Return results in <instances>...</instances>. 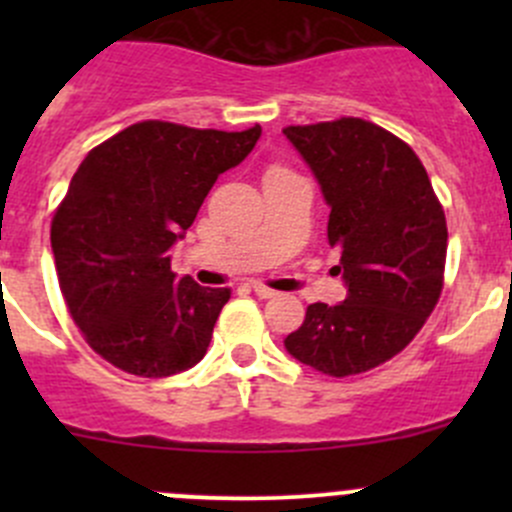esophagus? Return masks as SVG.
I'll use <instances>...</instances> for the list:
<instances>
[{"label":"esophagus","mask_w":512,"mask_h":512,"mask_svg":"<svg viewBox=\"0 0 512 512\" xmlns=\"http://www.w3.org/2000/svg\"><path fill=\"white\" fill-rule=\"evenodd\" d=\"M252 292L257 294V297L260 299H270V297H275V289H270V287H265V285H260V282H255V285H252Z\"/></svg>","instance_id":"1"}]
</instances>
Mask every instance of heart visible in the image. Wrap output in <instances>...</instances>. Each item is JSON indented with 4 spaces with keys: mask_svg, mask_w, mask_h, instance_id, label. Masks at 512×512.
I'll return each instance as SVG.
<instances>
[{
    "mask_svg": "<svg viewBox=\"0 0 512 512\" xmlns=\"http://www.w3.org/2000/svg\"><path fill=\"white\" fill-rule=\"evenodd\" d=\"M270 170H272V173H287L285 168H270ZM270 170H267V173H270Z\"/></svg>",
    "mask_w": 512,
    "mask_h": 512,
    "instance_id": "heart-1",
    "label": "heart"
}]
</instances>
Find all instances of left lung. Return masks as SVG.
I'll return each mask as SVG.
<instances>
[{
  "mask_svg": "<svg viewBox=\"0 0 512 512\" xmlns=\"http://www.w3.org/2000/svg\"><path fill=\"white\" fill-rule=\"evenodd\" d=\"M282 133L322 188L347 287L344 302L309 304L285 349L322 374H361L399 354L436 307L446 215L416 153L381 126L339 118Z\"/></svg>",
  "mask_w": 512,
  "mask_h": 512,
  "instance_id": "obj_1",
  "label": "left lung"
}]
</instances>
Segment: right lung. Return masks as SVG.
<instances>
[{
  "label": "right lung",
  "instance_id": "add662e5",
  "mask_svg": "<svg viewBox=\"0 0 512 512\" xmlns=\"http://www.w3.org/2000/svg\"><path fill=\"white\" fill-rule=\"evenodd\" d=\"M260 136V126L227 133L143 121L81 160L51 220V250L71 319L113 366L163 379L208 352L230 289L178 280L168 250Z\"/></svg>",
  "mask_w": 512,
  "mask_h": 512
}]
</instances>
